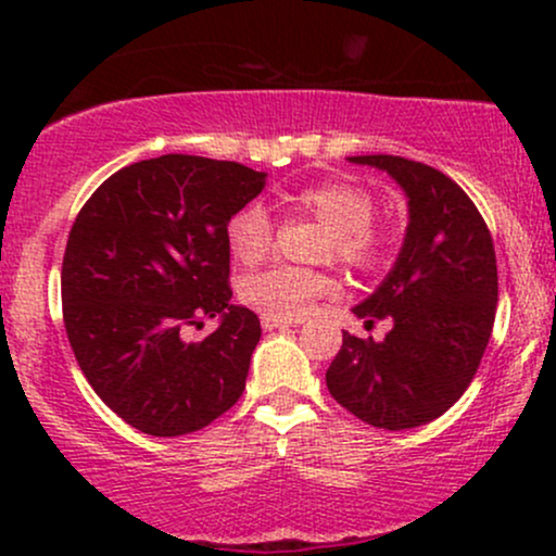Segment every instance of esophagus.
Here are the masks:
<instances>
[{"label":"esophagus","instance_id":"obj_1","mask_svg":"<svg viewBox=\"0 0 556 556\" xmlns=\"http://www.w3.org/2000/svg\"><path fill=\"white\" fill-rule=\"evenodd\" d=\"M298 321H290V318H274V316H261V327L266 331L274 329H287V327H295Z\"/></svg>","mask_w":556,"mask_h":556}]
</instances>
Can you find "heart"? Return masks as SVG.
I'll return each mask as SVG.
<instances>
[{
    "label": "heart",
    "mask_w": 556,
    "mask_h": 556,
    "mask_svg": "<svg viewBox=\"0 0 556 556\" xmlns=\"http://www.w3.org/2000/svg\"><path fill=\"white\" fill-rule=\"evenodd\" d=\"M300 212L321 222V258H334L350 269L371 271L392 256V229L374 219V198L366 188L350 180H324L303 185L292 193ZM232 256L242 264L266 258L274 242L271 216L261 203H248L235 212L227 225ZM334 277L318 269L271 266L242 279L240 298L253 311L274 318H300L311 303L334 292Z\"/></svg>",
    "instance_id": "obj_1"
}]
</instances>
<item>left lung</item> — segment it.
I'll return each mask as SVG.
<instances>
[{
    "mask_svg": "<svg viewBox=\"0 0 556 556\" xmlns=\"http://www.w3.org/2000/svg\"><path fill=\"white\" fill-rule=\"evenodd\" d=\"M384 169L407 195L392 271L353 314L389 318L381 342L344 331L329 394L376 429L405 431L450 410L481 366L496 314V256L476 203L444 172L402 156H350Z\"/></svg>",
    "mask_w": 556,
    "mask_h": 556,
    "instance_id": "8db88e82",
    "label": "left lung"
}]
</instances>
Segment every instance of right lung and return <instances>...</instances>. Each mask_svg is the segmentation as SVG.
Wrapping results in <instances>:
<instances>
[{"label":"right lung","instance_id":"obj_1","mask_svg":"<svg viewBox=\"0 0 556 556\" xmlns=\"http://www.w3.org/2000/svg\"><path fill=\"white\" fill-rule=\"evenodd\" d=\"M264 185L238 162L167 154L114 172L80 208L62 261L67 340L132 429L182 437L240 400L261 321L229 303L227 225ZM216 315L212 336L184 340Z\"/></svg>","mask_w":556,"mask_h":556}]
</instances>
